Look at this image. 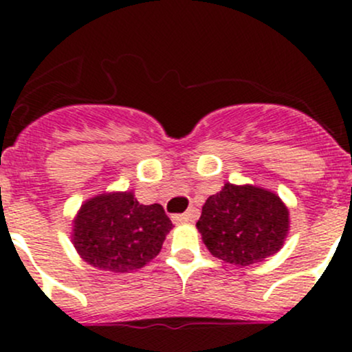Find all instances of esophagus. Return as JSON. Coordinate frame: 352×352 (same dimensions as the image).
I'll use <instances>...</instances> for the list:
<instances>
[{"label": "esophagus", "instance_id": "obj_1", "mask_svg": "<svg viewBox=\"0 0 352 352\" xmlns=\"http://www.w3.org/2000/svg\"><path fill=\"white\" fill-rule=\"evenodd\" d=\"M196 218H197V209L190 208L187 212H184V214H175L172 219H173V223H175V225H186V223L194 221Z\"/></svg>", "mask_w": 352, "mask_h": 352}]
</instances>
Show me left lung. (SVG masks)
<instances>
[{
  "label": "left lung",
  "instance_id": "left-lung-1",
  "mask_svg": "<svg viewBox=\"0 0 352 352\" xmlns=\"http://www.w3.org/2000/svg\"><path fill=\"white\" fill-rule=\"evenodd\" d=\"M196 226L211 255L245 267L281 250L289 211L272 190L226 182L204 202Z\"/></svg>",
  "mask_w": 352,
  "mask_h": 352
}]
</instances>
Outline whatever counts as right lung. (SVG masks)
Wrapping results in <instances>:
<instances>
[{
  "mask_svg": "<svg viewBox=\"0 0 352 352\" xmlns=\"http://www.w3.org/2000/svg\"><path fill=\"white\" fill-rule=\"evenodd\" d=\"M172 226L162 206L140 204L133 190L104 192L78 209L71 242L87 264L100 271L129 272L160 254Z\"/></svg>",
  "mask_w": 352,
  "mask_h": 352,
  "instance_id": "obj_1",
  "label": "right lung"
}]
</instances>
